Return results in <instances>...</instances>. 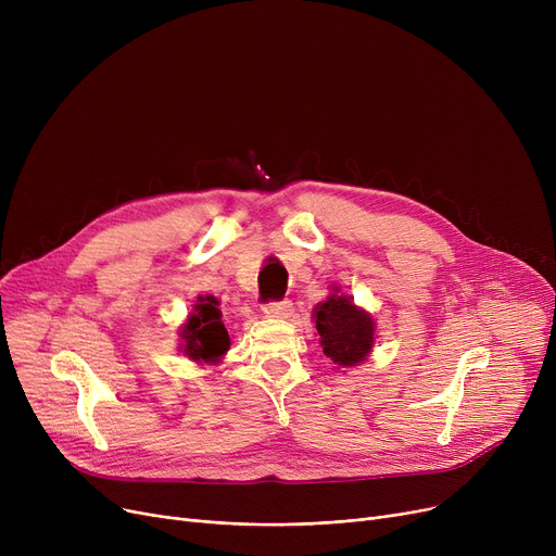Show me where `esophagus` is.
<instances>
[{"label": "esophagus", "instance_id": "34e87169", "mask_svg": "<svg viewBox=\"0 0 556 556\" xmlns=\"http://www.w3.org/2000/svg\"><path fill=\"white\" fill-rule=\"evenodd\" d=\"M263 313H266L268 317H288L290 313H293V304L290 302H268L266 306H263Z\"/></svg>", "mask_w": 556, "mask_h": 556}]
</instances>
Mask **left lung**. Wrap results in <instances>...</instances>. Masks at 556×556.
I'll use <instances>...</instances> for the list:
<instances>
[{
  "mask_svg": "<svg viewBox=\"0 0 556 556\" xmlns=\"http://www.w3.org/2000/svg\"><path fill=\"white\" fill-rule=\"evenodd\" d=\"M313 317L323 352L338 367H354L371 352L374 323L352 298L331 295L315 306Z\"/></svg>",
  "mask_w": 556,
  "mask_h": 556,
  "instance_id": "obj_1",
  "label": "left lung"
}]
</instances>
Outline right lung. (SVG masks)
Wrapping results in <instances>:
<instances>
[{"instance_id":"obj_1","label":"right lung","mask_w":556,"mask_h":556,"mask_svg":"<svg viewBox=\"0 0 556 556\" xmlns=\"http://www.w3.org/2000/svg\"><path fill=\"white\" fill-rule=\"evenodd\" d=\"M216 298H198L187 327L182 329V349L191 361H216L229 349V336L223 325Z\"/></svg>"}]
</instances>
